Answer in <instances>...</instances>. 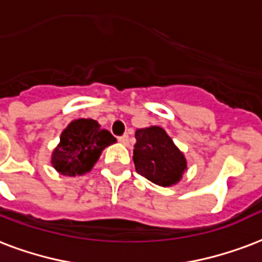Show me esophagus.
<instances>
[{"label":"esophagus","mask_w":262,"mask_h":262,"mask_svg":"<svg viewBox=\"0 0 262 262\" xmlns=\"http://www.w3.org/2000/svg\"><path fill=\"white\" fill-rule=\"evenodd\" d=\"M118 141H119V143H122V144L127 145V144H129V136H127V135L119 136V137H118Z\"/></svg>","instance_id":"obj_1"}]
</instances>
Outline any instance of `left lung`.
<instances>
[{
  "label": "left lung",
  "mask_w": 262,
  "mask_h": 262,
  "mask_svg": "<svg viewBox=\"0 0 262 262\" xmlns=\"http://www.w3.org/2000/svg\"><path fill=\"white\" fill-rule=\"evenodd\" d=\"M135 137L133 161L140 176L162 187L180 181L187 169V161L162 127L139 129Z\"/></svg>",
  "instance_id": "left-lung-1"
}]
</instances>
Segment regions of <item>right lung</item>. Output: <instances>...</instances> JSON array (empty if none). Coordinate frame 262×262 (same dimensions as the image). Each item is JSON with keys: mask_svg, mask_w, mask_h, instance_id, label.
Listing matches in <instances>:
<instances>
[{"mask_svg": "<svg viewBox=\"0 0 262 262\" xmlns=\"http://www.w3.org/2000/svg\"><path fill=\"white\" fill-rule=\"evenodd\" d=\"M117 139L100 129L93 119H77L60 136V144L52 154V165L64 176L83 174L93 167L101 151Z\"/></svg>", "mask_w": 262, "mask_h": 262, "instance_id": "1", "label": "right lung"}]
</instances>
